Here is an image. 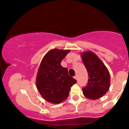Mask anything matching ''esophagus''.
Listing matches in <instances>:
<instances>
[{
  "label": "esophagus",
  "instance_id": "1",
  "mask_svg": "<svg viewBox=\"0 0 129 129\" xmlns=\"http://www.w3.org/2000/svg\"><path fill=\"white\" fill-rule=\"evenodd\" d=\"M74 78L76 80H77V75H76V76H75L74 77Z\"/></svg>",
  "mask_w": 129,
  "mask_h": 129
}]
</instances>
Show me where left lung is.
Returning <instances> with one entry per match:
<instances>
[{"mask_svg":"<svg viewBox=\"0 0 129 129\" xmlns=\"http://www.w3.org/2000/svg\"><path fill=\"white\" fill-rule=\"evenodd\" d=\"M81 56L89 74L88 83L83 88V93L89 99H99L108 92L110 85V73L92 52H84L81 53Z\"/></svg>","mask_w":129,"mask_h":129,"instance_id":"8db88e82","label":"left lung"}]
</instances>
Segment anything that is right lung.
Here are the masks:
<instances>
[{"label": "right lung", "mask_w": 129, "mask_h": 129, "mask_svg": "<svg viewBox=\"0 0 129 129\" xmlns=\"http://www.w3.org/2000/svg\"><path fill=\"white\" fill-rule=\"evenodd\" d=\"M70 50L53 49L45 55L36 77V85L42 96L52 104H59L67 98L70 89L77 82L68 75L61 62Z\"/></svg>", "instance_id": "add662e5"}]
</instances>
